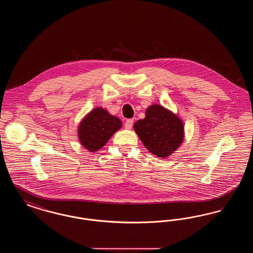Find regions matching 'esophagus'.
<instances>
[{
  "mask_svg": "<svg viewBox=\"0 0 253 253\" xmlns=\"http://www.w3.org/2000/svg\"><path fill=\"white\" fill-rule=\"evenodd\" d=\"M132 123H133V121H132V120H127L126 122H125V124H124L125 129H127V130L132 129Z\"/></svg>",
  "mask_w": 253,
  "mask_h": 253,
  "instance_id": "esophagus-1",
  "label": "esophagus"
}]
</instances>
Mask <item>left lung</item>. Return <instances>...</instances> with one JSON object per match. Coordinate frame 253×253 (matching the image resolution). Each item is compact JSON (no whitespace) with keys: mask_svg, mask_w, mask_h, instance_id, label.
I'll return each instance as SVG.
<instances>
[{"mask_svg":"<svg viewBox=\"0 0 253 253\" xmlns=\"http://www.w3.org/2000/svg\"><path fill=\"white\" fill-rule=\"evenodd\" d=\"M133 129L147 150L161 158L173 154L184 139L182 120L158 104L148 107L145 119L136 121Z\"/></svg>","mask_w":253,"mask_h":253,"instance_id":"8db88e82","label":"left lung"}]
</instances>
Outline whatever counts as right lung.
Listing matches in <instances>:
<instances>
[{"label": "right lung", "mask_w": 253, "mask_h": 253, "mask_svg": "<svg viewBox=\"0 0 253 253\" xmlns=\"http://www.w3.org/2000/svg\"><path fill=\"white\" fill-rule=\"evenodd\" d=\"M122 126L121 120L110 115L105 109H93L78 128L80 142L86 150L94 153L107 143L110 137Z\"/></svg>", "instance_id": "obj_1"}]
</instances>
